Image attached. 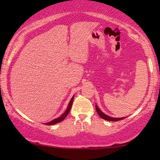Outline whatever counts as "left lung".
<instances>
[{
    "instance_id": "obj_1",
    "label": "left lung",
    "mask_w": 160,
    "mask_h": 160,
    "mask_svg": "<svg viewBox=\"0 0 160 160\" xmlns=\"http://www.w3.org/2000/svg\"><path fill=\"white\" fill-rule=\"evenodd\" d=\"M96 108V111H97V112L98 113V115L100 116V117L102 118V119H103L105 120H107V121H119V120H122V119H124V118L126 117H122V118H113V117H108V116H107L104 113H102L101 111L100 110L99 108H98V107L97 106V105H96L95 106Z\"/></svg>"
}]
</instances>
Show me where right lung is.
I'll return each instance as SVG.
<instances>
[{"label":"right lung","instance_id":"add662e5","mask_svg":"<svg viewBox=\"0 0 160 160\" xmlns=\"http://www.w3.org/2000/svg\"><path fill=\"white\" fill-rule=\"evenodd\" d=\"M73 97L71 98V101H70L69 104H68V108L66 109V111H65V112L63 113V114L58 119H55L54 120H52V121L48 122V123H46L45 124H47V125H52V124H57V123H59V122H62L63 119H65V117H67V115L68 114V113L70 112V110H71V106H72V104H73Z\"/></svg>","mask_w":160,"mask_h":160}]
</instances>
